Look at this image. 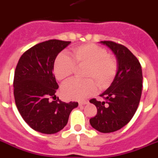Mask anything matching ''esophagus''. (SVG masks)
<instances>
[{"label":"esophagus","mask_w":158,"mask_h":158,"mask_svg":"<svg viewBox=\"0 0 158 158\" xmlns=\"http://www.w3.org/2000/svg\"><path fill=\"white\" fill-rule=\"evenodd\" d=\"M87 103V102H86V101H84V102H79V106H83V105H86Z\"/></svg>","instance_id":"1"}]
</instances>
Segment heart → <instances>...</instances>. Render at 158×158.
<instances>
[{"instance_id":"1","label":"heart","mask_w":158,"mask_h":158,"mask_svg":"<svg viewBox=\"0 0 158 158\" xmlns=\"http://www.w3.org/2000/svg\"><path fill=\"white\" fill-rule=\"evenodd\" d=\"M71 56V59L61 53L53 67L55 76L62 82L73 75L76 67H87L83 72L86 80H71L62 87L61 93L67 99H85L95 92V84L99 89L107 88L117 75V60L102 47L93 44L79 45L72 49Z\"/></svg>"}]
</instances>
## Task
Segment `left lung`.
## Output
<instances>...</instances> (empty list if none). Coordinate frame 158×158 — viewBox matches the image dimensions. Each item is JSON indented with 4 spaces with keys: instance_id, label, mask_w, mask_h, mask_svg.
<instances>
[{
    "instance_id": "left-lung-1",
    "label": "left lung",
    "mask_w": 158,
    "mask_h": 158,
    "mask_svg": "<svg viewBox=\"0 0 158 158\" xmlns=\"http://www.w3.org/2000/svg\"><path fill=\"white\" fill-rule=\"evenodd\" d=\"M116 56L117 75L111 85L100 96L103 102L90 100L97 114L90 119L91 127L101 133L123 128L131 120L139 105L142 89V71L138 59L127 48L112 41H100Z\"/></svg>"
}]
</instances>
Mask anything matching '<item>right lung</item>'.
Returning <instances> with one entry per match:
<instances>
[{"label":"right lung","instance_id":"right-lung-1","mask_svg":"<svg viewBox=\"0 0 158 158\" xmlns=\"http://www.w3.org/2000/svg\"><path fill=\"white\" fill-rule=\"evenodd\" d=\"M70 41L50 40L40 43L22 55L13 80L16 107L25 123L42 134H56L64 129L78 102L68 103L56 98L59 85L53 75L56 56ZM52 98L51 100L50 98Z\"/></svg>","mask_w":158,"mask_h":158}]
</instances>
